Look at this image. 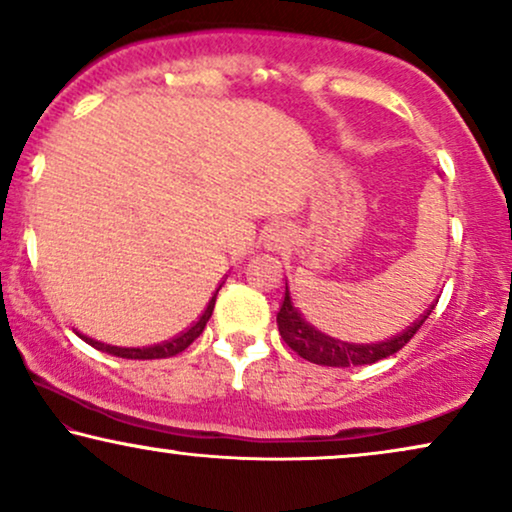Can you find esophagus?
I'll list each match as a JSON object with an SVG mask.
<instances>
[{"label":"esophagus","instance_id":"1","mask_svg":"<svg viewBox=\"0 0 512 512\" xmlns=\"http://www.w3.org/2000/svg\"><path fill=\"white\" fill-rule=\"evenodd\" d=\"M283 238H285V229L281 224H274V227L267 229V245H271V248H278V245L283 243Z\"/></svg>","mask_w":512,"mask_h":512}]
</instances>
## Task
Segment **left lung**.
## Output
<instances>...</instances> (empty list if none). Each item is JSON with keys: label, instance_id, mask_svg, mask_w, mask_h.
<instances>
[{"label": "left lung", "instance_id": "1", "mask_svg": "<svg viewBox=\"0 0 512 512\" xmlns=\"http://www.w3.org/2000/svg\"><path fill=\"white\" fill-rule=\"evenodd\" d=\"M431 309H428L419 320H414V323L407 327V330L400 332V335H393L391 339H384V342H374V344H353V342H342V339L325 335V332H320L316 325H311L309 320L302 316V311L292 304L290 288L288 283H285V299H283L281 311H278L276 316V323H278V332H281L283 342L288 344L297 356H302L304 360H309V363H316V365L351 367V365L377 363L381 358H388L393 356V353H398L414 335H417V330L424 325V320L431 316Z\"/></svg>", "mask_w": 512, "mask_h": 512}]
</instances>
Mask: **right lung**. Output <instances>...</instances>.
Masks as SVG:
<instances>
[{
    "instance_id": "right-lung-1",
    "label": "right lung",
    "mask_w": 512,
    "mask_h": 512,
    "mask_svg": "<svg viewBox=\"0 0 512 512\" xmlns=\"http://www.w3.org/2000/svg\"><path fill=\"white\" fill-rule=\"evenodd\" d=\"M213 309H215V297L210 299L206 311L201 313V318L196 320V323L189 327V330L182 332L180 337L170 339V342H163V344H156V346H142V349H124V346H112V344H102V342H95L91 337H84L86 344H91L93 349L98 351H105V353H112V356H119V358H128V360H154V358H170V356H177V353H182L187 349L189 344L194 342L196 337L201 335L203 327L213 316Z\"/></svg>"
}]
</instances>
